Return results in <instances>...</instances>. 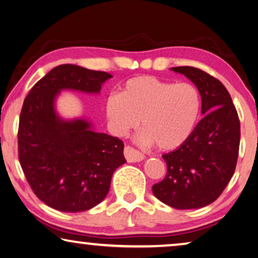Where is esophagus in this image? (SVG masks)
<instances>
[{
    "label": "esophagus",
    "mask_w": 258,
    "mask_h": 258,
    "mask_svg": "<svg viewBox=\"0 0 258 258\" xmlns=\"http://www.w3.org/2000/svg\"><path fill=\"white\" fill-rule=\"evenodd\" d=\"M124 157L129 163L141 162V160L144 159V155L142 154V152L135 150V149L129 147V145L124 148Z\"/></svg>",
    "instance_id": "esophagus-1"
}]
</instances>
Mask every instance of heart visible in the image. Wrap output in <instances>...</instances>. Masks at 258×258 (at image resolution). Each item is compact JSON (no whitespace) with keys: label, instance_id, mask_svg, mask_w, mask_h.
<instances>
[{"label":"heart","instance_id":"obj_1","mask_svg":"<svg viewBox=\"0 0 258 258\" xmlns=\"http://www.w3.org/2000/svg\"><path fill=\"white\" fill-rule=\"evenodd\" d=\"M199 91L189 83H171L143 76L126 80L120 94L106 99V115L115 135L125 136L140 124L142 144L174 150L192 135L199 118Z\"/></svg>","mask_w":258,"mask_h":258}]
</instances>
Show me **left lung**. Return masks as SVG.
<instances>
[{
	"instance_id": "8db88e82",
	"label": "left lung",
	"mask_w": 258,
	"mask_h": 258,
	"mask_svg": "<svg viewBox=\"0 0 258 258\" xmlns=\"http://www.w3.org/2000/svg\"><path fill=\"white\" fill-rule=\"evenodd\" d=\"M171 70L197 86L204 117L184 144L163 155L167 172L152 186V192L171 207L192 210L218 199L233 177L240 148V120L221 81L196 67Z\"/></svg>"
}]
</instances>
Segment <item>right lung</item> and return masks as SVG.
Here are the masks:
<instances>
[{
  "label": "right lung",
  "instance_id": "1",
  "mask_svg": "<svg viewBox=\"0 0 258 258\" xmlns=\"http://www.w3.org/2000/svg\"><path fill=\"white\" fill-rule=\"evenodd\" d=\"M109 73L64 64L29 92L18 125V159L33 193L57 211L91 210L106 198L114 171L124 164V144L93 129L85 118L64 120L55 98L64 89L98 94Z\"/></svg>",
  "mask_w": 258,
  "mask_h": 258
}]
</instances>
